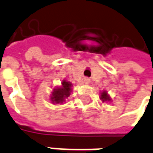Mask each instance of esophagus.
Listing matches in <instances>:
<instances>
[{"label":"esophagus","instance_id":"obj_1","mask_svg":"<svg viewBox=\"0 0 153 153\" xmlns=\"http://www.w3.org/2000/svg\"><path fill=\"white\" fill-rule=\"evenodd\" d=\"M84 82L86 83V84H89V83H90V79L87 78V77L84 78Z\"/></svg>","mask_w":153,"mask_h":153}]
</instances>
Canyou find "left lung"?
I'll return each mask as SVG.
<instances>
[{
	"mask_svg": "<svg viewBox=\"0 0 153 153\" xmlns=\"http://www.w3.org/2000/svg\"><path fill=\"white\" fill-rule=\"evenodd\" d=\"M101 100H102V102H107V101H110L111 99L106 91H102L101 95Z\"/></svg>",
	"mask_w": 153,
	"mask_h": 153,
	"instance_id": "1",
	"label": "left lung"
}]
</instances>
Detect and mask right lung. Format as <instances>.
Here are the masks:
<instances>
[{
    "label": "right lung",
    "instance_id": "add662e5",
    "mask_svg": "<svg viewBox=\"0 0 153 153\" xmlns=\"http://www.w3.org/2000/svg\"><path fill=\"white\" fill-rule=\"evenodd\" d=\"M62 86L61 87L55 88L52 92V95L51 97V102L59 104V103H63L65 99L67 98L71 94V83L66 81H63Z\"/></svg>",
    "mask_w": 153,
    "mask_h": 153
}]
</instances>
